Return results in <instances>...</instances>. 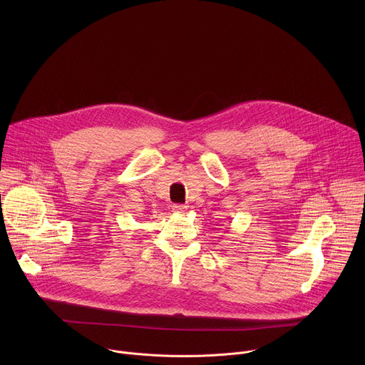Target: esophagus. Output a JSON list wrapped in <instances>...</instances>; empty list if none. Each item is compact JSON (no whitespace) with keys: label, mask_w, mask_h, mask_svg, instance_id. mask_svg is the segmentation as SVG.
I'll list each match as a JSON object with an SVG mask.
<instances>
[{"label":"esophagus","mask_w":365,"mask_h":365,"mask_svg":"<svg viewBox=\"0 0 365 365\" xmlns=\"http://www.w3.org/2000/svg\"><path fill=\"white\" fill-rule=\"evenodd\" d=\"M187 210L186 205H173V212L176 214H185Z\"/></svg>","instance_id":"esophagus-1"}]
</instances>
